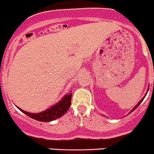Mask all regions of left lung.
Wrapping results in <instances>:
<instances>
[{
    "instance_id": "1",
    "label": "left lung",
    "mask_w": 154,
    "mask_h": 154,
    "mask_svg": "<svg viewBox=\"0 0 154 154\" xmlns=\"http://www.w3.org/2000/svg\"><path fill=\"white\" fill-rule=\"evenodd\" d=\"M148 90H147V92H148ZM147 92H146V94H145V96H144V97H143V98H142V99H141V100H140V102H139V103H137V104H136V106H135V107H133V109H132V111H130V112H129V113H128V114H130V113H132V111H134V110H136V108H137V107H139V105H140V103H142V101H143V99H144V98H145V97H146V94H147ZM103 116H104V115H103Z\"/></svg>"
}]
</instances>
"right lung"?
<instances>
[{"label": "right lung", "instance_id": "add662e5", "mask_svg": "<svg viewBox=\"0 0 154 154\" xmlns=\"http://www.w3.org/2000/svg\"><path fill=\"white\" fill-rule=\"evenodd\" d=\"M71 99H72V93H68L66 95H64L62 99L57 102L56 104L39 113H29L23 111L19 107L18 108L22 112L24 113L25 115L30 117L32 119H35L39 122H51V121H54L57 118H61L67 112V111L70 107Z\"/></svg>", "mask_w": 154, "mask_h": 154}]
</instances>
